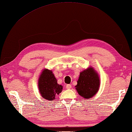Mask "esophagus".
Wrapping results in <instances>:
<instances>
[{
  "label": "esophagus",
  "instance_id": "1",
  "mask_svg": "<svg viewBox=\"0 0 132 132\" xmlns=\"http://www.w3.org/2000/svg\"><path fill=\"white\" fill-rule=\"evenodd\" d=\"M66 87L67 89H70V88H71V85H70V84H67Z\"/></svg>",
  "mask_w": 132,
  "mask_h": 132
}]
</instances>
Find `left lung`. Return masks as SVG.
Returning <instances> with one entry per match:
<instances>
[{
	"mask_svg": "<svg viewBox=\"0 0 132 132\" xmlns=\"http://www.w3.org/2000/svg\"><path fill=\"white\" fill-rule=\"evenodd\" d=\"M99 77L94 69L89 68L80 73L76 89L85 99L92 97L99 90Z\"/></svg>",
	"mask_w": 132,
	"mask_h": 132,
	"instance_id": "left-lung-1",
	"label": "left lung"
}]
</instances>
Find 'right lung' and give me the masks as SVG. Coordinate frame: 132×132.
<instances>
[{
    "label": "right lung",
    "mask_w": 132,
    "mask_h": 132,
    "mask_svg": "<svg viewBox=\"0 0 132 132\" xmlns=\"http://www.w3.org/2000/svg\"><path fill=\"white\" fill-rule=\"evenodd\" d=\"M38 85L42 97L50 101H53L56 96L63 89L62 86L57 83L52 71L46 69L42 71L40 76Z\"/></svg>",
    "instance_id": "obj_1"
}]
</instances>
